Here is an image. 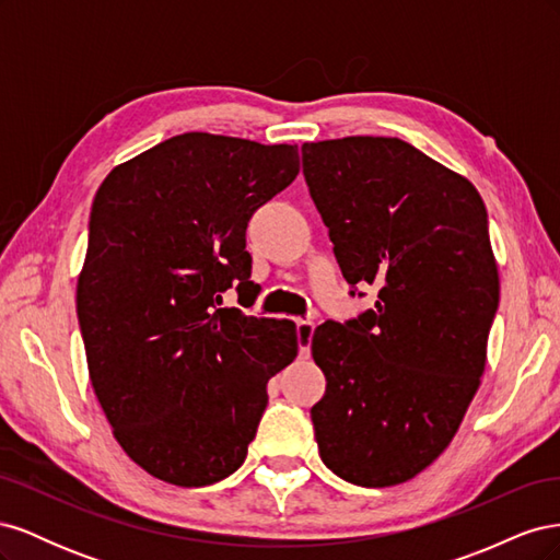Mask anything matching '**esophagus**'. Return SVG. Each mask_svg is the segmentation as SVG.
<instances>
[{
	"label": "esophagus",
	"instance_id": "obj_1",
	"mask_svg": "<svg viewBox=\"0 0 560 560\" xmlns=\"http://www.w3.org/2000/svg\"><path fill=\"white\" fill-rule=\"evenodd\" d=\"M313 331H315L313 319H299L296 322V338H299V350H301L303 358H308V352H311Z\"/></svg>",
	"mask_w": 560,
	"mask_h": 560
}]
</instances>
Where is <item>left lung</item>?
<instances>
[{"label": "left lung", "mask_w": 560, "mask_h": 560, "mask_svg": "<svg viewBox=\"0 0 560 560\" xmlns=\"http://www.w3.org/2000/svg\"><path fill=\"white\" fill-rule=\"evenodd\" d=\"M301 161L343 278L378 284L374 311L313 334L319 457L354 486H397L446 451L481 383L500 303L486 206L399 138L306 142Z\"/></svg>", "instance_id": "left-lung-1"}]
</instances>
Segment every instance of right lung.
Segmentation results:
<instances>
[{
  "mask_svg": "<svg viewBox=\"0 0 560 560\" xmlns=\"http://www.w3.org/2000/svg\"><path fill=\"white\" fill-rule=\"evenodd\" d=\"M296 175V144L184 132L95 194L77 282L89 376L116 442L165 483L238 469L268 378L296 358L294 322L219 308L233 282L257 294L245 229Z\"/></svg>",
  "mask_w": 560,
  "mask_h": 560,
  "instance_id": "1",
  "label": "right lung"
}]
</instances>
